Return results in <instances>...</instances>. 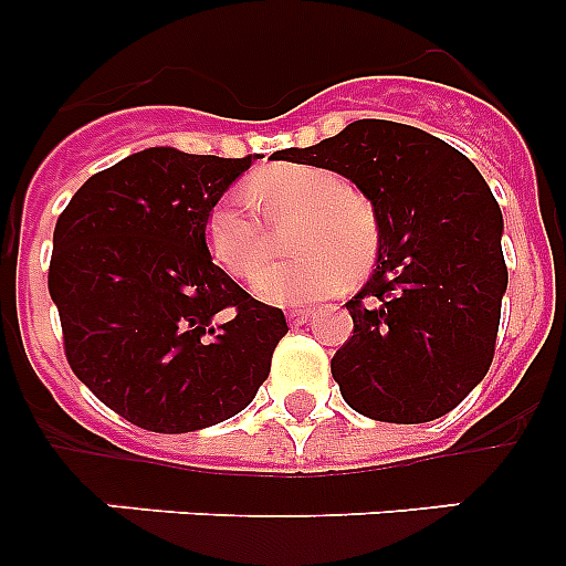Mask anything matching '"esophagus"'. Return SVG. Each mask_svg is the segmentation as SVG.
<instances>
[{"instance_id":"obj_1","label":"esophagus","mask_w":566,"mask_h":566,"mask_svg":"<svg viewBox=\"0 0 566 566\" xmlns=\"http://www.w3.org/2000/svg\"><path fill=\"white\" fill-rule=\"evenodd\" d=\"M308 317H312V308H289V323L292 326H303Z\"/></svg>"}]
</instances>
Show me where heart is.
<instances>
[{
    "mask_svg": "<svg viewBox=\"0 0 566 566\" xmlns=\"http://www.w3.org/2000/svg\"><path fill=\"white\" fill-rule=\"evenodd\" d=\"M264 212L260 213L259 209ZM298 214L290 245L297 259L269 273L273 233ZM207 240L214 260L240 280H254L263 300L277 306H300L337 294L352 274L365 272L377 258L379 218L363 192L348 187L343 175L312 164H280L263 169L249 189L232 187L209 212Z\"/></svg>",
    "mask_w": 566,
    "mask_h": 566,
    "instance_id": "1",
    "label": "heart"
}]
</instances>
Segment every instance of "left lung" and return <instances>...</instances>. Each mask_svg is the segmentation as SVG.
I'll use <instances>...</instances> for the list:
<instances>
[{
  "mask_svg": "<svg viewBox=\"0 0 566 566\" xmlns=\"http://www.w3.org/2000/svg\"><path fill=\"white\" fill-rule=\"evenodd\" d=\"M280 161L352 178L379 218L377 269L345 308L332 374L354 411L417 424L453 411L496 354L507 266L502 212L459 149L408 124L359 118Z\"/></svg>",
  "mask_w": 566,
  "mask_h": 566,
  "instance_id": "8db88e82",
  "label": "left lung"
}]
</instances>
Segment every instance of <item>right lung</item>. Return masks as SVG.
<instances>
[{"instance_id": "obj_1", "label": "right lung", "mask_w": 566, "mask_h": 566, "mask_svg": "<svg viewBox=\"0 0 566 566\" xmlns=\"http://www.w3.org/2000/svg\"><path fill=\"white\" fill-rule=\"evenodd\" d=\"M252 155L135 153L78 189L53 229L48 289L70 368L155 433L234 417L266 382L283 312L214 266L207 221Z\"/></svg>"}]
</instances>
